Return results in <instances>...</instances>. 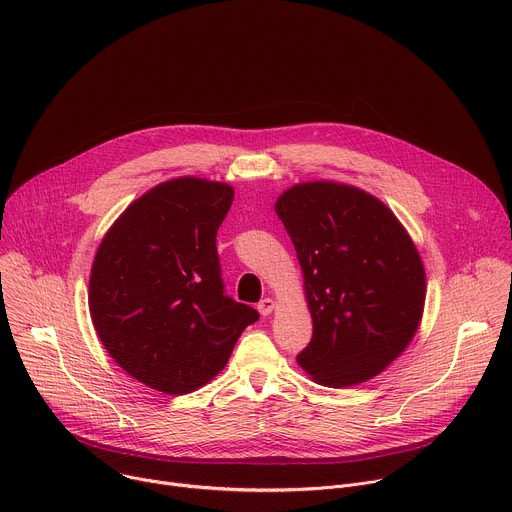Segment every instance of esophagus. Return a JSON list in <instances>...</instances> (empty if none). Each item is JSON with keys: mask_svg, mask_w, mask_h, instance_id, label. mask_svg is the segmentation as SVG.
<instances>
[{"mask_svg": "<svg viewBox=\"0 0 512 512\" xmlns=\"http://www.w3.org/2000/svg\"><path fill=\"white\" fill-rule=\"evenodd\" d=\"M273 308H275V302H273L271 298H265V300H261V302L257 304V310H259L261 316H269V314L273 312Z\"/></svg>", "mask_w": 512, "mask_h": 512, "instance_id": "34e87169", "label": "esophagus"}]
</instances>
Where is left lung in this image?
<instances>
[{
    "label": "left lung",
    "instance_id": "left-lung-1",
    "mask_svg": "<svg viewBox=\"0 0 512 512\" xmlns=\"http://www.w3.org/2000/svg\"><path fill=\"white\" fill-rule=\"evenodd\" d=\"M275 212L296 247L314 324L298 364L334 389L377 377L423 316L425 269L409 233L377 196L328 180L287 188Z\"/></svg>",
    "mask_w": 512,
    "mask_h": 512
}]
</instances>
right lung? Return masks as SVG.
Instances as JSON below:
<instances>
[{
	"instance_id": "1",
	"label": "right lung",
	"mask_w": 512,
	"mask_h": 512,
	"mask_svg": "<svg viewBox=\"0 0 512 512\" xmlns=\"http://www.w3.org/2000/svg\"><path fill=\"white\" fill-rule=\"evenodd\" d=\"M225 182L182 176L133 200L105 233L89 279L99 340L119 367L166 395L225 369L259 312L225 296L216 231L233 204Z\"/></svg>"
}]
</instances>
